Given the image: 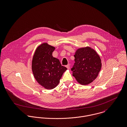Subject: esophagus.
Masks as SVG:
<instances>
[{"label": "esophagus", "instance_id": "34e87169", "mask_svg": "<svg viewBox=\"0 0 127 127\" xmlns=\"http://www.w3.org/2000/svg\"><path fill=\"white\" fill-rule=\"evenodd\" d=\"M66 68H67L68 69H69L70 68V64H68L67 65H66Z\"/></svg>", "mask_w": 127, "mask_h": 127}]
</instances>
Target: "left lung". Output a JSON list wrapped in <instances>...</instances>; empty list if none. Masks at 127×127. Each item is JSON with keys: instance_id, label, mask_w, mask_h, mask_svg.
Here are the masks:
<instances>
[{"instance_id": "obj_1", "label": "left lung", "mask_w": 127, "mask_h": 127, "mask_svg": "<svg viewBox=\"0 0 127 127\" xmlns=\"http://www.w3.org/2000/svg\"><path fill=\"white\" fill-rule=\"evenodd\" d=\"M75 62L72 68L73 76L81 85L91 83L97 77L101 66L99 56L91 47L78 49L74 55Z\"/></svg>"}]
</instances>
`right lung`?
<instances>
[{"instance_id": "obj_1", "label": "right lung", "mask_w": 127, "mask_h": 127, "mask_svg": "<svg viewBox=\"0 0 127 127\" xmlns=\"http://www.w3.org/2000/svg\"><path fill=\"white\" fill-rule=\"evenodd\" d=\"M55 48L44 43L36 48L34 55L32 69L37 83L47 90L58 86L62 75L67 68L60 61L53 57Z\"/></svg>"}]
</instances>
